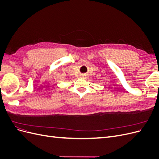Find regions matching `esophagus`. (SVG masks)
<instances>
[{
    "label": "esophagus",
    "instance_id": "esophagus-1",
    "mask_svg": "<svg viewBox=\"0 0 159 159\" xmlns=\"http://www.w3.org/2000/svg\"><path fill=\"white\" fill-rule=\"evenodd\" d=\"M81 77H82V78H85V75H81Z\"/></svg>",
    "mask_w": 159,
    "mask_h": 159
}]
</instances>
